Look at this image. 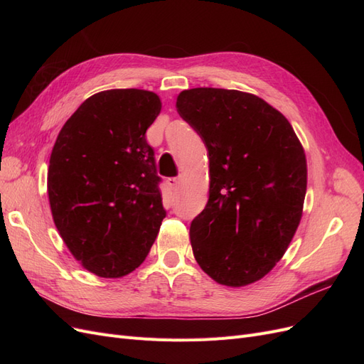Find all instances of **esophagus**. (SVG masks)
<instances>
[{
    "label": "esophagus",
    "instance_id": "obj_1",
    "mask_svg": "<svg viewBox=\"0 0 364 364\" xmlns=\"http://www.w3.org/2000/svg\"><path fill=\"white\" fill-rule=\"evenodd\" d=\"M181 181H182V178L181 176H178V178H168L167 183L171 190H178V186L181 185Z\"/></svg>",
    "mask_w": 364,
    "mask_h": 364
}]
</instances>
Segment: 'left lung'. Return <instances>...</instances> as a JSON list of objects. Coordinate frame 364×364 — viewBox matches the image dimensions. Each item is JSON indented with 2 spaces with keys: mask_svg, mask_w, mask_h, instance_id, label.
Here are the masks:
<instances>
[{
  "mask_svg": "<svg viewBox=\"0 0 364 364\" xmlns=\"http://www.w3.org/2000/svg\"><path fill=\"white\" fill-rule=\"evenodd\" d=\"M176 109L209 158V199L190 226L194 258L218 284L255 282L282 258L301 222V142L287 118L247 92L194 87L179 94Z\"/></svg>",
  "mask_w": 364,
  "mask_h": 364,
  "instance_id": "left-lung-1",
  "label": "left lung"
}]
</instances>
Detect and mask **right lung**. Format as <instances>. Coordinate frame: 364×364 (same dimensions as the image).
Returning a JSON list of instances; mask_svg holds the SVG:
<instances>
[{
  "label": "right lung",
  "instance_id": "1",
  "mask_svg": "<svg viewBox=\"0 0 364 364\" xmlns=\"http://www.w3.org/2000/svg\"><path fill=\"white\" fill-rule=\"evenodd\" d=\"M155 92L111 90L85 100L59 132L48 167L54 225L82 266L119 278L149 255L167 211L146 132Z\"/></svg>",
  "mask_w": 364,
  "mask_h": 364
}]
</instances>
